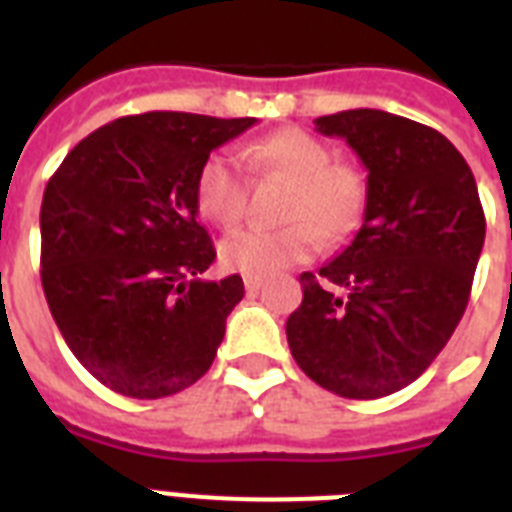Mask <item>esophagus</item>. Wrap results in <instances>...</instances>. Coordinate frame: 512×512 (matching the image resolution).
I'll return each instance as SVG.
<instances>
[{
  "label": "esophagus",
  "instance_id": "obj_1",
  "mask_svg": "<svg viewBox=\"0 0 512 512\" xmlns=\"http://www.w3.org/2000/svg\"><path fill=\"white\" fill-rule=\"evenodd\" d=\"M244 287H247L249 295H257L260 287H263V279H260V276H247V279H244Z\"/></svg>",
  "mask_w": 512,
  "mask_h": 512
}]
</instances>
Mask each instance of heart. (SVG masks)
Here are the masks:
<instances>
[{
  "label": "heart",
  "instance_id": "b5f03b06",
  "mask_svg": "<svg viewBox=\"0 0 512 512\" xmlns=\"http://www.w3.org/2000/svg\"><path fill=\"white\" fill-rule=\"evenodd\" d=\"M244 162L257 177L292 183L284 228H239L220 241V263L244 276H273L311 260L329 239L356 231L366 209V180L350 164L335 162L332 148L300 127H284L244 148ZM247 180L236 159L215 151L196 175V204L207 220L236 225L247 209Z\"/></svg>",
  "mask_w": 512,
  "mask_h": 512
}]
</instances>
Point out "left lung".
Wrapping results in <instances>:
<instances>
[{
	"label": "left lung",
	"instance_id": "obj_1",
	"mask_svg": "<svg viewBox=\"0 0 512 512\" xmlns=\"http://www.w3.org/2000/svg\"><path fill=\"white\" fill-rule=\"evenodd\" d=\"M366 167L364 223L287 319L289 350L321 388L382 398L414 382L468 308L486 220L468 162L433 127L353 108L319 116Z\"/></svg>",
	"mask_w": 512,
	"mask_h": 512
}]
</instances>
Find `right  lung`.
I'll list each match as a JSON object with an SVG mask.
<instances>
[{
  "mask_svg": "<svg viewBox=\"0 0 512 512\" xmlns=\"http://www.w3.org/2000/svg\"><path fill=\"white\" fill-rule=\"evenodd\" d=\"M257 119L148 111L76 143L42 199V287L79 364L130 398L180 393L207 372L239 273L204 281L215 260L199 225L196 175Z\"/></svg>",
  "mask_w": 512,
  "mask_h": 512,
  "instance_id": "obj_1",
  "label": "right lung"
}]
</instances>
